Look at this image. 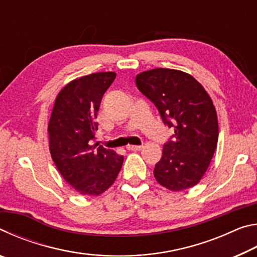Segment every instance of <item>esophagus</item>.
Here are the masks:
<instances>
[{
  "label": "esophagus",
  "instance_id": "34e87169",
  "mask_svg": "<svg viewBox=\"0 0 257 257\" xmlns=\"http://www.w3.org/2000/svg\"><path fill=\"white\" fill-rule=\"evenodd\" d=\"M142 149H143V146H137V145H128L127 146V150L128 151H134V152L141 151Z\"/></svg>",
  "mask_w": 257,
  "mask_h": 257
}]
</instances>
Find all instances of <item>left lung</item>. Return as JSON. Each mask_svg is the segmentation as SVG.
Here are the masks:
<instances>
[{"label":"left lung","instance_id":"obj_1","mask_svg":"<svg viewBox=\"0 0 257 257\" xmlns=\"http://www.w3.org/2000/svg\"><path fill=\"white\" fill-rule=\"evenodd\" d=\"M137 88L158 107L164 124L175 129L155 164L154 177L172 191L197 185L214 154L219 125L204 87L189 73L158 68L136 76Z\"/></svg>","mask_w":257,"mask_h":257}]
</instances>
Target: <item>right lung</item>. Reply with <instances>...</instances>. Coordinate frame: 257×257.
Instances as JSON below:
<instances>
[{
  "mask_svg": "<svg viewBox=\"0 0 257 257\" xmlns=\"http://www.w3.org/2000/svg\"><path fill=\"white\" fill-rule=\"evenodd\" d=\"M115 72H96L72 80L60 90L50 118V153L61 176L77 193L98 196L114 182L123 156L98 144L97 112Z\"/></svg>",
  "mask_w": 257,
  "mask_h": 257,
  "instance_id": "right-lung-1",
  "label": "right lung"
}]
</instances>
